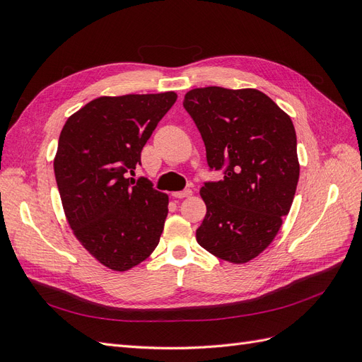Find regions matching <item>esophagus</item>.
Here are the masks:
<instances>
[{"label":"esophagus","instance_id":"obj_1","mask_svg":"<svg viewBox=\"0 0 362 362\" xmlns=\"http://www.w3.org/2000/svg\"><path fill=\"white\" fill-rule=\"evenodd\" d=\"M192 193L193 192L190 189H185L182 192H173L172 196H173V198H177V199H182V198H189V196H192Z\"/></svg>","mask_w":362,"mask_h":362}]
</instances>
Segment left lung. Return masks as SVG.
Here are the masks:
<instances>
[{
	"mask_svg": "<svg viewBox=\"0 0 362 362\" xmlns=\"http://www.w3.org/2000/svg\"><path fill=\"white\" fill-rule=\"evenodd\" d=\"M182 104L208 166L223 170V180L201 189L206 214L196 240L214 257L245 264L273 242L291 208L300 170L293 122L257 89L201 87Z\"/></svg>",
	"mask_w": 362,
	"mask_h": 362,
	"instance_id": "obj_1",
	"label": "left lung"
}]
</instances>
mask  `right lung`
<instances>
[{"mask_svg":"<svg viewBox=\"0 0 362 362\" xmlns=\"http://www.w3.org/2000/svg\"><path fill=\"white\" fill-rule=\"evenodd\" d=\"M177 93L101 96L64 124L54 173L74 235L105 267L125 272L160 242L169 196L133 180L140 154Z\"/></svg>","mask_w":362,"mask_h":362,"instance_id":"1","label":"right lung"}]
</instances>
